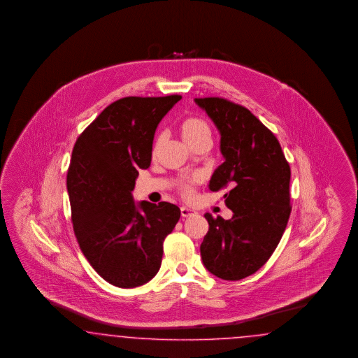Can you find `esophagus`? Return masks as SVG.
I'll list each match as a JSON object with an SVG mask.
<instances>
[{
    "mask_svg": "<svg viewBox=\"0 0 358 358\" xmlns=\"http://www.w3.org/2000/svg\"><path fill=\"white\" fill-rule=\"evenodd\" d=\"M195 214H196V213H195L194 210L187 208V207H181V215H182V217H193Z\"/></svg>",
    "mask_w": 358,
    "mask_h": 358,
    "instance_id": "obj_1",
    "label": "esophagus"
}]
</instances>
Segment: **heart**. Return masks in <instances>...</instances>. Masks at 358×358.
I'll use <instances>...</instances> for the list:
<instances>
[{
	"instance_id": "heart-1",
	"label": "heart",
	"mask_w": 358,
	"mask_h": 358,
	"mask_svg": "<svg viewBox=\"0 0 358 358\" xmlns=\"http://www.w3.org/2000/svg\"><path fill=\"white\" fill-rule=\"evenodd\" d=\"M178 130H180V134H181L185 143L192 148H195L198 145L210 147V144H211V139H213L211 126L208 124L207 120H202V118L187 117L180 123ZM162 139H163V136L159 135L153 143V145H152V155L153 156L159 152V148L162 145ZM195 181H196L195 178H190V180H187V181H185V182L180 185L181 194L186 196V198L190 196L193 193V186H194Z\"/></svg>"
}]
</instances>
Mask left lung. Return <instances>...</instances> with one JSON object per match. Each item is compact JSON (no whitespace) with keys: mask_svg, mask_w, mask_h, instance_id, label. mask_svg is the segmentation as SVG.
I'll use <instances>...</instances> for the list:
<instances>
[{"mask_svg":"<svg viewBox=\"0 0 358 358\" xmlns=\"http://www.w3.org/2000/svg\"><path fill=\"white\" fill-rule=\"evenodd\" d=\"M220 132L226 159L210 190L226 189L224 220L206 213L208 232L201 244L207 271L226 281L256 273L277 248L292 213L290 165L281 144L250 110L222 97L195 98Z\"/></svg>","mask_w":358,"mask_h":358,"instance_id":"obj_1","label":"left lung"}]
</instances>
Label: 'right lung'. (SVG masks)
<instances>
[{
    "mask_svg": "<svg viewBox=\"0 0 358 358\" xmlns=\"http://www.w3.org/2000/svg\"><path fill=\"white\" fill-rule=\"evenodd\" d=\"M181 96L124 97L108 105L77 138L66 174L71 219L80 250L108 283L131 289L156 275L163 243L181 211L131 192L151 165L157 124Z\"/></svg>",
    "mask_w": 358,
    "mask_h": 358,
    "instance_id": "right-lung-1",
    "label": "right lung"
}]
</instances>
